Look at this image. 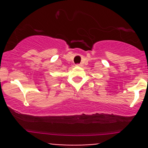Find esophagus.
I'll return each instance as SVG.
<instances>
[{"label":"esophagus","instance_id":"esophagus-1","mask_svg":"<svg viewBox=\"0 0 148 148\" xmlns=\"http://www.w3.org/2000/svg\"><path fill=\"white\" fill-rule=\"evenodd\" d=\"M76 66H77V67H81V64H76Z\"/></svg>","mask_w":148,"mask_h":148}]
</instances>
